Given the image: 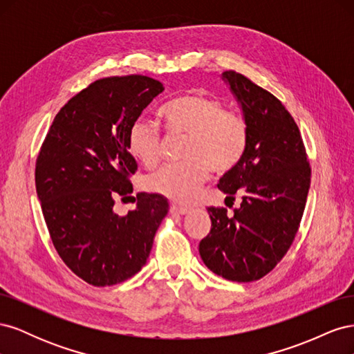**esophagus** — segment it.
Instances as JSON below:
<instances>
[{"label":"esophagus","instance_id":"34e87169","mask_svg":"<svg viewBox=\"0 0 354 354\" xmlns=\"http://www.w3.org/2000/svg\"><path fill=\"white\" fill-rule=\"evenodd\" d=\"M169 212H171V214H176V216H186V214H189V209H187V208H183V207L171 205V207H169Z\"/></svg>","mask_w":354,"mask_h":354}]
</instances>
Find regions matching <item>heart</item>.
Segmentation results:
<instances>
[{
  "label": "heart",
  "instance_id": "1",
  "mask_svg": "<svg viewBox=\"0 0 354 354\" xmlns=\"http://www.w3.org/2000/svg\"><path fill=\"white\" fill-rule=\"evenodd\" d=\"M171 134L186 136L181 149L185 162L167 165L145 180L149 192L177 203H189L214 174H226L236 167L248 146V125L243 118L224 109L221 100L195 91L169 102L160 111ZM130 155L152 168L160 156V131L138 118L127 134Z\"/></svg>",
  "mask_w": 354,
  "mask_h": 354
}]
</instances>
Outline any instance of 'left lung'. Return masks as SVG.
Wrapping results in <instances>:
<instances>
[{"label":"left lung","instance_id":"1","mask_svg":"<svg viewBox=\"0 0 354 354\" xmlns=\"http://www.w3.org/2000/svg\"><path fill=\"white\" fill-rule=\"evenodd\" d=\"M248 125L241 162L220 178L226 199L242 194L239 208H208L211 230L199 243L211 272L233 282H252L272 272L291 246L310 189L306 147L298 127L272 93L242 73L223 72Z\"/></svg>","mask_w":354,"mask_h":354}]
</instances>
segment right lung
I'll list each match as a JSON object with an SVG mask.
<instances>
[{
  "mask_svg": "<svg viewBox=\"0 0 354 354\" xmlns=\"http://www.w3.org/2000/svg\"><path fill=\"white\" fill-rule=\"evenodd\" d=\"M162 91L143 75L94 81L59 111L41 146L35 186L50 238L90 285H116L140 272L168 212L167 199L155 194H138L124 217L113 211L116 198H133L137 164L128 130Z\"/></svg>",
  "mask_w": 354,
  "mask_h": 354,
  "instance_id": "1",
  "label": "right lung"
}]
</instances>
